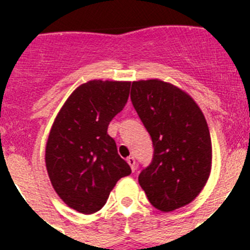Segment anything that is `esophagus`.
I'll return each instance as SVG.
<instances>
[{
    "label": "esophagus",
    "mask_w": 250,
    "mask_h": 250,
    "mask_svg": "<svg viewBox=\"0 0 250 250\" xmlns=\"http://www.w3.org/2000/svg\"><path fill=\"white\" fill-rule=\"evenodd\" d=\"M127 162H128V165L131 166V170L135 172V170H136V160H135V157H128V158H127Z\"/></svg>",
    "instance_id": "obj_1"
}]
</instances>
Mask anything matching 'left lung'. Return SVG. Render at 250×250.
Wrapping results in <instances>:
<instances>
[{
  "instance_id": "8db88e82",
  "label": "left lung",
  "mask_w": 250,
  "mask_h": 250,
  "mask_svg": "<svg viewBox=\"0 0 250 250\" xmlns=\"http://www.w3.org/2000/svg\"><path fill=\"white\" fill-rule=\"evenodd\" d=\"M131 101L153 141V160L139 183L149 202L172 211L193 201L211 168V139L204 114L190 96L162 80H139Z\"/></svg>"
}]
</instances>
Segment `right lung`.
I'll return each mask as SVG.
<instances>
[{"mask_svg":"<svg viewBox=\"0 0 250 250\" xmlns=\"http://www.w3.org/2000/svg\"><path fill=\"white\" fill-rule=\"evenodd\" d=\"M129 82L90 80L78 86L49 133L45 164L57 194L76 211L93 214L117 182L131 174L107 127L127 104Z\"/></svg>","mask_w":250,"mask_h":250,"instance_id":"obj_1","label":"right lung"}]
</instances>
